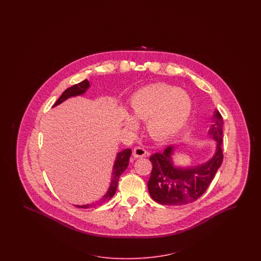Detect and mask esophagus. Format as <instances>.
Instances as JSON below:
<instances>
[{
  "mask_svg": "<svg viewBox=\"0 0 261 261\" xmlns=\"http://www.w3.org/2000/svg\"><path fill=\"white\" fill-rule=\"evenodd\" d=\"M147 154H148L147 151L145 150L142 146H137L133 150V156L135 158H142V157L147 156Z\"/></svg>",
  "mask_w": 261,
  "mask_h": 261,
  "instance_id": "esophagus-1",
  "label": "esophagus"
}]
</instances>
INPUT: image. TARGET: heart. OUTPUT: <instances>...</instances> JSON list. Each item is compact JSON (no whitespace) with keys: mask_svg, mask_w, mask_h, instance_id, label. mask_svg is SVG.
<instances>
[{"mask_svg":"<svg viewBox=\"0 0 261 261\" xmlns=\"http://www.w3.org/2000/svg\"><path fill=\"white\" fill-rule=\"evenodd\" d=\"M192 109L190 95L166 83H154L137 91L130 98L131 116L124 115L128 128L135 129L134 120H146L151 138L165 140L177 134L186 125Z\"/></svg>","mask_w":261,"mask_h":261,"instance_id":"heart-1","label":"heart"}]
</instances>
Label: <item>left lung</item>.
I'll list each match as a JSON object with an SVG mask.
<instances>
[{"mask_svg": "<svg viewBox=\"0 0 261 261\" xmlns=\"http://www.w3.org/2000/svg\"><path fill=\"white\" fill-rule=\"evenodd\" d=\"M208 135L216 142L214 157L197 166L178 167L173 165V146L155 153L149 160L152 172L147 182L151 198L161 205H182L196 201L207 190L223 161V118L215 111Z\"/></svg>", "mask_w": 261, "mask_h": 261, "instance_id": "1", "label": "left lung"}]
</instances>
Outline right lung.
<instances>
[{
	"label": "right lung",
	"instance_id": "add662e5",
	"mask_svg": "<svg viewBox=\"0 0 261 261\" xmlns=\"http://www.w3.org/2000/svg\"><path fill=\"white\" fill-rule=\"evenodd\" d=\"M89 87H90V83H89L87 79H85V80H83L82 82H80L79 84H75V85H73L71 87L68 88L67 90L64 91L63 94L57 99V101L55 103V105L53 107H55L56 105L63 102L67 98H69L71 96L83 95L87 91V89ZM131 153H132L131 149H124V150L118 153L117 158H116V161H115V164H114V167H113L110 188H109V190H107V192L103 195L101 199L96 201L95 203L93 204V205H102L105 202L109 201L111 198L115 195L116 190H117V188H118L119 177H120L121 174L123 173V171L126 169L127 166L129 165V158L131 156ZM90 205H75V206L88 208Z\"/></svg>",
	"mask_w": 261,
	"mask_h": 261
}]
</instances>
